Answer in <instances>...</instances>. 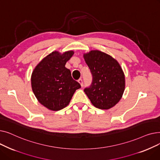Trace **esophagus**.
<instances>
[{
	"label": "esophagus",
	"instance_id": "34e87169",
	"mask_svg": "<svg viewBox=\"0 0 160 160\" xmlns=\"http://www.w3.org/2000/svg\"><path fill=\"white\" fill-rule=\"evenodd\" d=\"M78 82L80 83V84L81 86L82 87V86H83V81H82V80L81 78H80V79L78 80Z\"/></svg>",
	"mask_w": 160,
	"mask_h": 160
}]
</instances>
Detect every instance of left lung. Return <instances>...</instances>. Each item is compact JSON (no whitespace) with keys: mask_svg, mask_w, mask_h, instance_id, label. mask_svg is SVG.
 <instances>
[{"mask_svg":"<svg viewBox=\"0 0 160 160\" xmlns=\"http://www.w3.org/2000/svg\"><path fill=\"white\" fill-rule=\"evenodd\" d=\"M93 76L91 85L84 89L95 107L110 109L119 102L125 89V77L119 62L111 56L97 50L83 54Z\"/></svg>","mask_w":160,"mask_h":160,"instance_id":"1","label":"left lung"}]
</instances>
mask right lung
<instances>
[{
  "instance_id": "right-lung-1",
  "label": "right lung",
  "mask_w": 160,
  "mask_h": 160,
  "mask_svg": "<svg viewBox=\"0 0 160 160\" xmlns=\"http://www.w3.org/2000/svg\"><path fill=\"white\" fill-rule=\"evenodd\" d=\"M74 54L54 51L42 60L31 76L32 91L40 104L50 110L58 111L68 105L76 90L81 88L65 67Z\"/></svg>"
}]
</instances>
